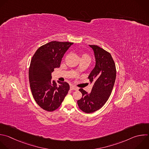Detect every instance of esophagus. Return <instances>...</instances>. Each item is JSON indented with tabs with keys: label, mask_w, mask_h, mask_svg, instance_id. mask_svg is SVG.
Returning a JSON list of instances; mask_svg holds the SVG:
<instances>
[{
	"label": "esophagus",
	"mask_w": 149,
	"mask_h": 149,
	"mask_svg": "<svg viewBox=\"0 0 149 149\" xmlns=\"http://www.w3.org/2000/svg\"><path fill=\"white\" fill-rule=\"evenodd\" d=\"M70 89H71V90L77 91V90H78V88L77 87H76V86H74L71 85V86H70Z\"/></svg>",
	"instance_id": "obj_1"
}]
</instances>
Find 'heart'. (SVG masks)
Here are the masks:
<instances>
[{"label": "heart", "mask_w": 149, "mask_h": 149, "mask_svg": "<svg viewBox=\"0 0 149 149\" xmlns=\"http://www.w3.org/2000/svg\"><path fill=\"white\" fill-rule=\"evenodd\" d=\"M81 58H86V59H88V60H89L91 61V57H90V56H89L88 54H86V53H84V54H82Z\"/></svg>", "instance_id": "1"}]
</instances>
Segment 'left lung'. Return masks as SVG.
<instances>
[{
  "label": "left lung",
  "instance_id": "1",
  "mask_svg": "<svg viewBox=\"0 0 149 149\" xmlns=\"http://www.w3.org/2000/svg\"><path fill=\"white\" fill-rule=\"evenodd\" d=\"M94 52L96 64L88 77L93 86L90 93L82 88L79 91L82 96L77 104L85 113H90L101 109L108 100L116 76L115 62L111 54L96 45H89Z\"/></svg>",
  "mask_w": 149,
  "mask_h": 149
}]
</instances>
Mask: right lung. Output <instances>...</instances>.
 Wrapping results in <instances>:
<instances>
[{
    "mask_svg": "<svg viewBox=\"0 0 149 149\" xmlns=\"http://www.w3.org/2000/svg\"><path fill=\"white\" fill-rule=\"evenodd\" d=\"M73 44L53 41L40 47L33 55L29 67L30 89L35 101L42 109L52 112L58 109L70 89L66 82L52 79L54 69L60 67L64 54Z\"/></svg>",
    "mask_w": 149,
    "mask_h": 149,
    "instance_id": "1",
    "label": "right lung"
}]
</instances>
